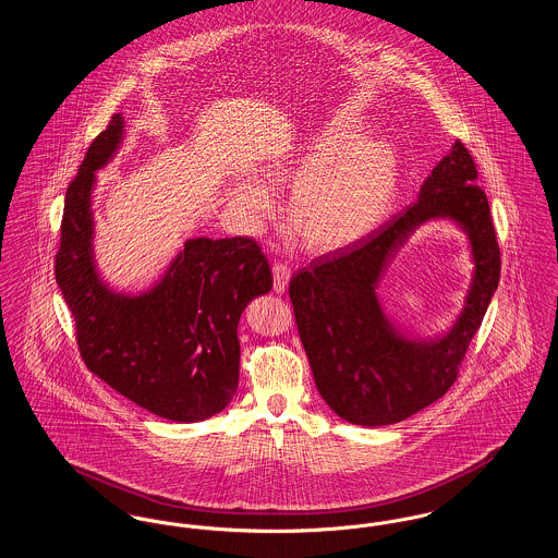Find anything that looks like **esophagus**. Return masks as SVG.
Masks as SVG:
<instances>
[{"instance_id": "34e87169", "label": "esophagus", "mask_w": 558, "mask_h": 558, "mask_svg": "<svg viewBox=\"0 0 558 558\" xmlns=\"http://www.w3.org/2000/svg\"><path fill=\"white\" fill-rule=\"evenodd\" d=\"M289 282H291V269L287 266H282V264L274 266V291L280 292V294L287 292Z\"/></svg>"}]
</instances>
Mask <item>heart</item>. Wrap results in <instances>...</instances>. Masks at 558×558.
Returning <instances> with one entry per match:
<instances>
[{"label":"heart","mask_w":558,"mask_h":558,"mask_svg":"<svg viewBox=\"0 0 558 558\" xmlns=\"http://www.w3.org/2000/svg\"><path fill=\"white\" fill-rule=\"evenodd\" d=\"M399 173L396 144L364 137L362 128L343 117L326 123L267 171L269 182L294 186L292 232L316 253L341 251L372 234L396 205ZM230 196L246 215L271 209L267 187L255 180H242Z\"/></svg>","instance_id":"b5f03b06"}]
</instances>
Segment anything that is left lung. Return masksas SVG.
Instances as JSON below:
<instances>
[{
    "label": "left lung",
    "instance_id": "obj_1",
    "mask_svg": "<svg viewBox=\"0 0 558 558\" xmlns=\"http://www.w3.org/2000/svg\"><path fill=\"white\" fill-rule=\"evenodd\" d=\"M477 167L453 142L418 201L351 253L319 257L291 280L292 307L319 396L347 423H401L448 393L500 282V248ZM450 218L474 262L461 314L437 340L421 342L386 318L379 282L398 248L428 220Z\"/></svg>",
    "mask_w": 558,
    "mask_h": 558
}]
</instances>
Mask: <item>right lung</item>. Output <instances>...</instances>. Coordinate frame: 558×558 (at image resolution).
Returning <instances> with one entry per match:
<instances>
[{"label": "right lung", "mask_w": 558, "mask_h": 558, "mask_svg": "<svg viewBox=\"0 0 558 558\" xmlns=\"http://www.w3.org/2000/svg\"><path fill=\"white\" fill-rule=\"evenodd\" d=\"M125 121L114 114L66 190L56 282L75 318L81 357L121 396L173 423L219 414L239 389V322L271 289L255 240L187 239L142 291L105 280L94 251L96 173L119 153Z\"/></svg>", "instance_id": "add662e5"}]
</instances>
